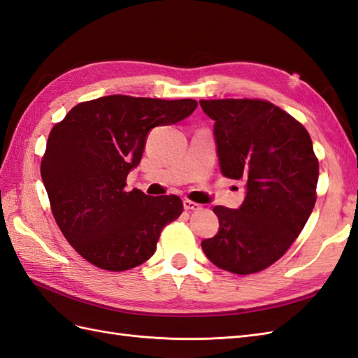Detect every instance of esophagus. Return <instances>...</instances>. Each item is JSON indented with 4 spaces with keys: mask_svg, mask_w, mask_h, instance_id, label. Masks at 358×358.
Returning a JSON list of instances; mask_svg holds the SVG:
<instances>
[{
    "mask_svg": "<svg viewBox=\"0 0 358 358\" xmlns=\"http://www.w3.org/2000/svg\"><path fill=\"white\" fill-rule=\"evenodd\" d=\"M182 206H185L186 210H199V209H201V206H199L195 201H190V199H187V198L182 199Z\"/></svg>",
    "mask_w": 358,
    "mask_h": 358,
    "instance_id": "esophagus-1",
    "label": "esophagus"
}]
</instances>
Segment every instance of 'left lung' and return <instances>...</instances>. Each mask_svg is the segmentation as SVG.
<instances>
[{
  "label": "left lung",
  "mask_w": 358,
  "mask_h": 358,
  "mask_svg": "<svg viewBox=\"0 0 358 358\" xmlns=\"http://www.w3.org/2000/svg\"><path fill=\"white\" fill-rule=\"evenodd\" d=\"M199 105L215 120L221 173L247 182L239 209L213 207L218 234L201 247L218 268L262 271L285 255L314 209L319 160L311 137L268 101L215 99Z\"/></svg>",
  "instance_id": "1"
}]
</instances>
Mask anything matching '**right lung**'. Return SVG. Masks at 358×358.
<instances>
[{
  "instance_id": "obj_1",
  "label": "right lung",
  "mask_w": 358,
  "mask_h": 358,
  "mask_svg": "<svg viewBox=\"0 0 358 358\" xmlns=\"http://www.w3.org/2000/svg\"><path fill=\"white\" fill-rule=\"evenodd\" d=\"M194 99L113 94L78 103L50 131L41 160L55 221L84 259L108 271L146 262L166 224L182 212L177 195L127 192L148 132L192 114Z\"/></svg>"
}]
</instances>
